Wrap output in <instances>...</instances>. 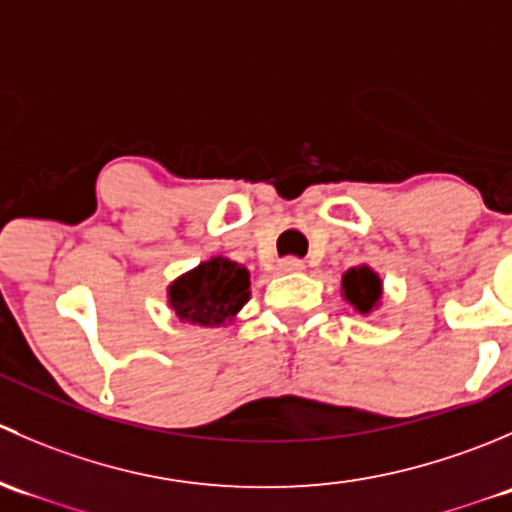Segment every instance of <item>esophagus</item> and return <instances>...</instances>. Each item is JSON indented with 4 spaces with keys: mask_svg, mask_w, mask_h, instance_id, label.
<instances>
[{
    "mask_svg": "<svg viewBox=\"0 0 512 512\" xmlns=\"http://www.w3.org/2000/svg\"><path fill=\"white\" fill-rule=\"evenodd\" d=\"M304 270V262L297 260V257H285L280 260V272H302Z\"/></svg>",
    "mask_w": 512,
    "mask_h": 512,
    "instance_id": "obj_1",
    "label": "esophagus"
}]
</instances>
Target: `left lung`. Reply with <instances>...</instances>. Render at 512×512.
<instances>
[{
	"mask_svg": "<svg viewBox=\"0 0 512 512\" xmlns=\"http://www.w3.org/2000/svg\"><path fill=\"white\" fill-rule=\"evenodd\" d=\"M342 294L359 314L374 312L381 304V280L369 265L352 267L342 277Z\"/></svg>",
	"mask_w": 512,
	"mask_h": 512,
	"instance_id": "obj_1",
	"label": "left lung"
}]
</instances>
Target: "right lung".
<instances>
[{
    "label": "right lung",
    "instance_id": "1",
    "mask_svg": "<svg viewBox=\"0 0 512 512\" xmlns=\"http://www.w3.org/2000/svg\"><path fill=\"white\" fill-rule=\"evenodd\" d=\"M250 299V272L227 257H210L168 287V304L180 322L223 327Z\"/></svg>",
    "mask_w": 512,
    "mask_h": 512
}]
</instances>
